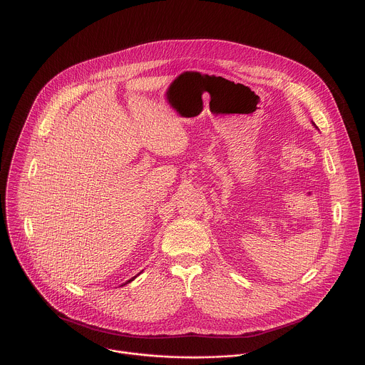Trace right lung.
I'll list each match as a JSON object with an SVG mask.
<instances>
[{"label":"right lung","mask_w":365,"mask_h":365,"mask_svg":"<svg viewBox=\"0 0 365 365\" xmlns=\"http://www.w3.org/2000/svg\"><path fill=\"white\" fill-rule=\"evenodd\" d=\"M135 277H137V275H135ZM135 277H133V278H131V279H128V281H127V282H125V284H128V282H131V281H133V279H134V278H135ZM125 284H123V285H125Z\"/></svg>","instance_id":"1"}]
</instances>
